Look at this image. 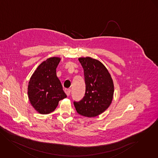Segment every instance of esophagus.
I'll return each mask as SVG.
<instances>
[{"label":"esophagus","instance_id":"34e87169","mask_svg":"<svg viewBox=\"0 0 158 158\" xmlns=\"http://www.w3.org/2000/svg\"><path fill=\"white\" fill-rule=\"evenodd\" d=\"M65 93H66V94L69 96L70 94V93H71V89H65Z\"/></svg>","mask_w":158,"mask_h":158}]
</instances>
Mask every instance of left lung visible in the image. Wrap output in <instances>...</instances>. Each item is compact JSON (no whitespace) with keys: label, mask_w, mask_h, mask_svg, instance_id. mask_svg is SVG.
I'll return each instance as SVG.
<instances>
[{"label":"left lung","mask_w":158,"mask_h":158,"mask_svg":"<svg viewBox=\"0 0 158 158\" xmlns=\"http://www.w3.org/2000/svg\"><path fill=\"white\" fill-rule=\"evenodd\" d=\"M84 71L85 96L73 103L78 114L94 117L108 109L114 95V84L105 65L90 57L79 58Z\"/></svg>","instance_id":"obj_1"}]
</instances>
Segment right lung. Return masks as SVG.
Returning a JSON list of instances; mask_svg holds the SVG:
<instances>
[{"mask_svg":"<svg viewBox=\"0 0 158 158\" xmlns=\"http://www.w3.org/2000/svg\"><path fill=\"white\" fill-rule=\"evenodd\" d=\"M60 60L57 57L48 58L38 67L30 79L28 97L32 106L40 114L53 112L59 102L67 97L56 73Z\"/></svg>","mask_w":158,"mask_h":158,"instance_id":"1","label":"right lung"}]
</instances>
